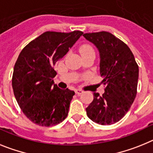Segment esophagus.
Masks as SVG:
<instances>
[{
  "instance_id": "esophagus-1",
  "label": "esophagus",
  "mask_w": 153,
  "mask_h": 153,
  "mask_svg": "<svg viewBox=\"0 0 153 153\" xmlns=\"http://www.w3.org/2000/svg\"><path fill=\"white\" fill-rule=\"evenodd\" d=\"M75 93H76L77 95H81L83 93V91L81 89H75Z\"/></svg>"
}]
</instances>
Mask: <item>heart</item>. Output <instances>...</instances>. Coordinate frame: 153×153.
Instances as JSON below:
<instances>
[{"label":"heart","instance_id":"heart-1","mask_svg":"<svg viewBox=\"0 0 153 153\" xmlns=\"http://www.w3.org/2000/svg\"><path fill=\"white\" fill-rule=\"evenodd\" d=\"M79 51H80L81 54H86V53L94 52V50H93L92 47L90 46L89 45H82V47L80 48Z\"/></svg>","mask_w":153,"mask_h":153}]
</instances>
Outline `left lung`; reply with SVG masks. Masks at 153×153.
Here are the masks:
<instances>
[{
	"instance_id": "left-lung-1",
	"label": "left lung",
	"mask_w": 153,
	"mask_h": 153,
	"mask_svg": "<svg viewBox=\"0 0 153 153\" xmlns=\"http://www.w3.org/2000/svg\"><path fill=\"white\" fill-rule=\"evenodd\" d=\"M83 36L99 51L102 83L105 85L102 96L94 93L86 113L94 123L112 125L123 119L135 100L139 66L129 48L111 33H86Z\"/></svg>"
}]
</instances>
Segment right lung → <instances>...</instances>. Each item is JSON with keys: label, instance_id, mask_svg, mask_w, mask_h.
Listing matches in <instances>:
<instances>
[{"label": "right lung", "instance_id": "obj_1", "mask_svg": "<svg viewBox=\"0 0 153 153\" xmlns=\"http://www.w3.org/2000/svg\"><path fill=\"white\" fill-rule=\"evenodd\" d=\"M82 34L80 30L47 31L20 53L14 65L12 87L20 108L32 123L52 126L67 117L75 91L54 84L57 73L53 67Z\"/></svg>", "mask_w": 153, "mask_h": 153}]
</instances>
